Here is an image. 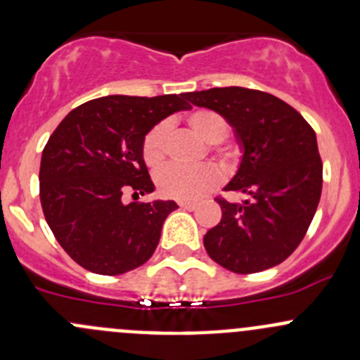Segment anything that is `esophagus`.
Here are the masks:
<instances>
[{
	"mask_svg": "<svg viewBox=\"0 0 360 360\" xmlns=\"http://www.w3.org/2000/svg\"><path fill=\"white\" fill-rule=\"evenodd\" d=\"M179 207H181V209H184V210H193L195 207H197V203L183 200V202H179Z\"/></svg>",
	"mask_w": 360,
	"mask_h": 360,
	"instance_id": "obj_1",
	"label": "esophagus"
}]
</instances>
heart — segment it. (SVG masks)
<instances>
[{"mask_svg":"<svg viewBox=\"0 0 360 360\" xmlns=\"http://www.w3.org/2000/svg\"><path fill=\"white\" fill-rule=\"evenodd\" d=\"M186 123L205 144H219L228 136V122L224 116L212 110H195L186 116ZM167 123H158L143 141V158L148 167L157 169L163 163L167 155ZM230 155H224V162H228ZM158 191L165 197L177 198V200H195L200 195L212 190L219 183V170L210 163L205 165L186 167L167 165L160 169L155 176Z\"/></svg>","mask_w":360,"mask_h":360,"instance_id":"obj_1","label":"heart"}]
</instances>
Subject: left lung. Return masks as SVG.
I'll return each mask as SVG.
<instances>
[{
	"label": "left lung",
	"mask_w": 360,
	"mask_h": 360,
	"mask_svg": "<svg viewBox=\"0 0 360 360\" xmlns=\"http://www.w3.org/2000/svg\"><path fill=\"white\" fill-rule=\"evenodd\" d=\"M184 97L224 116L242 153L224 190L245 198L217 200L223 216L203 237L207 254L235 274L277 266L303 240L321 200L314 129L288 103L259 90L224 86Z\"/></svg>",
	"instance_id": "left-lung-1"
}]
</instances>
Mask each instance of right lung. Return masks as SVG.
<instances>
[{"instance_id":"obj_1","label":"right lung","mask_w":360,"mask_h":360,"mask_svg":"<svg viewBox=\"0 0 360 360\" xmlns=\"http://www.w3.org/2000/svg\"><path fill=\"white\" fill-rule=\"evenodd\" d=\"M184 94L108 96L75 108L50 136L39 167V200L50 230L85 270L122 275L153 256L174 200L123 203V191L153 193L143 158L146 134L190 110Z\"/></svg>"}]
</instances>
